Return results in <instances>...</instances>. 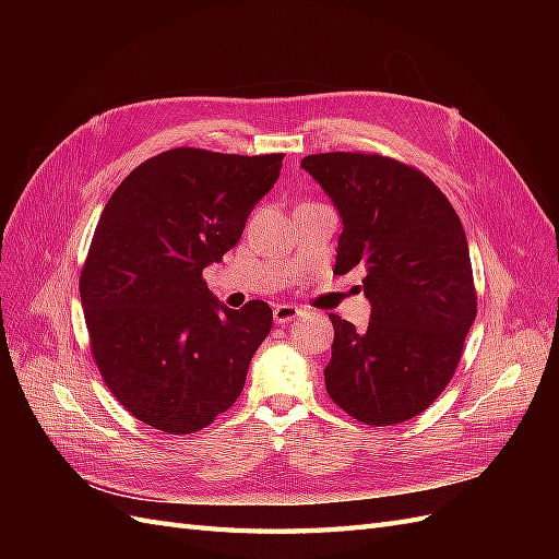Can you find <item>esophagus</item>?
<instances>
[{
	"label": "esophagus",
	"instance_id": "obj_1",
	"mask_svg": "<svg viewBox=\"0 0 559 559\" xmlns=\"http://www.w3.org/2000/svg\"><path fill=\"white\" fill-rule=\"evenodd\" d=\"M300 314H302V310L298 306H294V302H280V306H275V310H273L275 324H289V321H294Z\"/></svg>",
	"mask_w": 559,
	"mask_h": 559
}]
</instances>
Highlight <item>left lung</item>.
Here are the masks:
<instances>
[{"label": "left lung", "instance_id": "left-lung-1", "mask_svg": "<svg viewBox=\"0 0 559 559\" xmlns=\"http://www.w3.org/2000/svg\"><path fill=\"white\" fill-rule=\"evenodd\" d=\"M300 167L343 218L333 273L361 267L370 300L366 331L329 314L326 392L364 425H399L441 396L476 319L462 222L443 191L401 160L333 151Z\"/></svg>", "mask_w": 559, "mask_h": 559}]
</instances>
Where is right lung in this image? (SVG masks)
<instances>
[{
    "label": "right lung",
    "mask_w": 559,
    "mask_h": 559,
    "mask_svg": "<svg viewBox=\"0 0 559 559\" xmlns=\"http://www.w3.org/2000/svg\"><path fill=\"white\" fill-rule=\"evenodd\" d=\"M282 158L170 148L134 167L105 205L81 306L105 384L144 425L195 433L238 401L273 310L226 308L202 270L240 242Z\"/></svg>",
    "instance_id": "1"
}]
</instances>
